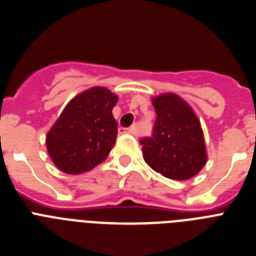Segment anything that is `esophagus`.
Segmentation results:
<instances>
[{"label": "esophagus", "instance_id": "34e87169", "mask_svg": "<svg viewBox=\"0 0 256 256\" xmlns=\"http://www.w3.org/2000/svg\"><path fill=\"white\" fill-rule=\"evenodd\" d=\"M118 132H120V134H135V128H118Z\"/></svg>", "mask_w": 256, "mask_h": 256}]
</instances>
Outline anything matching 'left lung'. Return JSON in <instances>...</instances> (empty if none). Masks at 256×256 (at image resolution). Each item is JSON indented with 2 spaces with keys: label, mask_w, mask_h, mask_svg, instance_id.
Segmentation results:
<instances>
[{
  "label": "left lung",
  "mask_w": 256,
  "mask_h": 256,
  "mask_svg": "<svg viewBox=\"0 0 256 256\" xmlns=\"http://www.w3.org/2000/svg\"><path fill=\"white\" fill-rule=\"evenodd\" d=\"M152 104L158 117L151 138L140 140L143 158L154 172L170 180L194 177L207 162L200 121L176 94L154 98Z\"/></svg>",
  "instance_id": "8db88e82"
}]
</instances>
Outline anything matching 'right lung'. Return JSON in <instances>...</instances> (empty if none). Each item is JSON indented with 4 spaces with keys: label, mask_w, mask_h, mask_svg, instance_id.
Segmentation results:
<instances>
[{
    "label": "right lung",
    "mask_w": 256,
    "mask_h": 256,
    "mask_svg": "<svg viewBox=\"0 0 256 256\" xmlns=\"http://www.w3.org/2000/svg\"><path fill=\"white\" fill-rule=\"evenodd\" d=\"M118 96L94 87L75 96L46 134L52 161L68 174L91 170L108 158L117 138L112 109Z\"/></svg>",
    "instance_id": "obj_1"
}]
</instances>
